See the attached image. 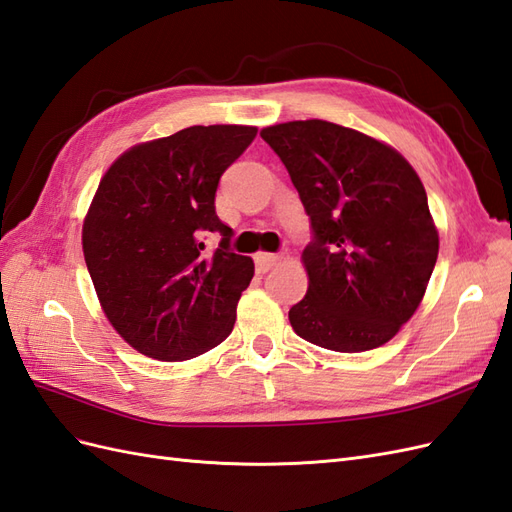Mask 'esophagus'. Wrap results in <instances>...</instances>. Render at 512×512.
I'll list each match as a JSON object with an SVG mask.
<instances>
[{
  "label": "esophagus",
  "mask_w": 512,
  "mask_h": 512,
  "mask_svg": "<svg viewBox=\"0 0 512 512\" xmlns=\"http://www.w3.org/2000/svg\"><path fill=\"white\" fill-rule=\"evenodd\" d=\"M279 264V255H272V253H257L255 255V266L257 272H268L272 266Z\"/></svg>",
  "instance_id": "1"
}]
</instances>
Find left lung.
Here are the masks:
<instances>
[{"mask_svg":"<svg viewBox=\"0 0 512 512\" xmlns=\"http://www.w3.org/2000/svg\"><path fill=\"white\" fill-rule=\"evenodd\" d=\"M311 220L305 298L290 309L296 335L335 352L387 344L419 307L439 235L413 166L361 131L329 121L261 129Z\"/></svg>","mask_w":512,"mask_h":512,"instance_id":"obj_1","label":"left lung"}]
</instances>
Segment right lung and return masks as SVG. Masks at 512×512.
<instances>
[{"label":"right lung","mask_w":512,"mask_h":512,"mask_svg":"<svg viewBox=\"0 0 512 512\" xmlns=\"http://www.w3.org/2000/svg\"><path fill=\"white\" fill-rule=\"evenodd\" d=\"M257 136L248 125H194L125 151L103 175L82 229L84 259L110 324L157 361L225 342L253 279L216 216L222 173ZM220 232L205 254L202 238Z\"/></svg>","instance_id":"right-lung-1"}]
</instances>
